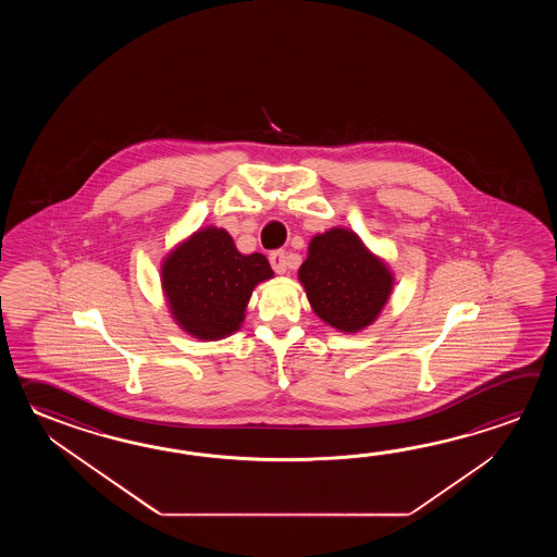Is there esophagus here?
<instances>
[{"mask_svg": "<svg viewBox=\"0 0 557 557\" xmlns=\"http://www.w3.org/2000/svg\"><path fill=\"white\" fill-rule=\"evenodd\" d=\"M269 261H271L274 273H286V269H288V255L284 250H274L273 255L269 257Z\"/></svg>", "mask_w": 557, "mask_h": 557, "instance_id": "esophagus-1", "label": "esophagus"}]
</instances>
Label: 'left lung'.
<instances>
[{"label":"left lung","mask_w":557,"mask_h":557,"mask_svg":"<svg viewBox=\"0 0 557 557\" xmlns=\"http://www.w3.org/2000/svg\"><path fill=\"white\" fill-rule=\"evenodd\" d=\"M312 312L344 334L374 324L391 300L394 273L352 228L332 226L308 243L298 269Z\"/></svg>","instance_id":"8db88e82"}]
</instances>
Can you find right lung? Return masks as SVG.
Segmentation results:
<instances>
[{
  "label": "right lung",
  "instance_id": "right-lung-1",
  "mask_svg": "<svg viewBox=\"0 0 557 557\" xmlns=\"http://www.w3.org/2000/svg\"><path fill=\"white\" fill-rule=\"evenodd\" d=\"M261 252L240 255L219 226L183 238L161 261V288L171 319L199 341H221L243 326L252 290L273 278Z\"/></svg>",
  "mask_w": 557,
  "mask_h": 557
}]
</instances>
